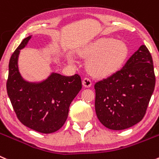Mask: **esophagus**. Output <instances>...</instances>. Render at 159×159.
Listing matches in <instances>:
<instances>
[{
  "instance_id": "esophagus-1",
  "label": "esophagus",
  "mask_w": 159,
  "mask_h": 159,
  "mask_svg": "<svg viewBox=\"0 0 159 159\" xmlns=\"http://www.w3.org/2000/svg\"><path fill=\"white\" fill-rule=\"evenodd\" d=\"M82 84L83 86L85 87V88H89L92 85V81L88 78H85L83 79L82 81Z\"/></svg>"
}]
</instances>
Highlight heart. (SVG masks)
Wrapping results in <instances>:
<instances>
[{
	"instance_id": "1",
	"label": "heart",
	"mask_w": 159,
	"mask_h": 159,
	"mask_svg": "<svg viewBox=\"0 0 159 159\" xmlns=\"http://www.w3.org/2000/svg\"><path fill=\"white\" fill-rule=\"evenodd\" d=\"M80 54L84 57H89L86 66L90 74L105 78L113 75L121 69L128 57L129 49L123 41L103 38L84 46Z\"/></svg>"
}]
</instances>
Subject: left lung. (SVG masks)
<instances>
[{
	"label": "left lung",
	"instance_id": "left-lung-1",
	"mask_svg": "<svg viewBox=\"0 0 159 159\" xmlns=\"http://www.w3.org/2000/svg\"><path fill=\"white\" fill-rule=\"evenodd\" d=\"M155 85L153 60L145 45L120 70L95 84V109L107 128L122 130L143 119Z\"/></svg>",
	"mask_w": 159,
	"mask_h": 159
}]
</instances>
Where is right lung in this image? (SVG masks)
<instances>
[{"label":"right lung","mask_w":159,"mask_h":159,"mask_svg":"<svg viewBox=\"0 0 159 159\" xmlns=\"http://www.w3.org/2000/svg\"><path fill=\"white\" fill-rule=\"evenodd\" d=\"M31 38H24L11 55L7 92L17 118L24 125L41 133H52L64 125L70 105L81 89V79L78 75L67 77L52 72L41 81L25 80L18 60L20 50Z\"/></svg>","instance_id":"obj_1"}]
</instances>
